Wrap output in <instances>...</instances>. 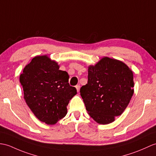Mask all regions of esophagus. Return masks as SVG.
I'll use <instances>...</instances> for the list:
<instances>
[{
    "label": "esophagus",
    "instance_id": "esophagus-1",
    "mask_svg": "<svg viewBox=\"0 0 156 156\" xmlns=\"http://www.w3.org/2000/svg\"><path fill=\"white\" fill-rule=\"evenodd\" d=\"M76 90H77V92H79L80 91V85H76Z\"/></svg>",
    "mask_w": 156,
    "mask_h": 156
}]
</instances>
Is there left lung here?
<instances>
[{"instance_id": "1", "label": "left lung", "mask_w": 156, "mask_h": 156, "mask_svg": "<svg viewBox=\"0 0 156 156\" xmlns=\"http://www.w3.org/2000/svg\"><path fill=\"white\" fill-rule=\"evenodd\" d=\"M133 76L124 62L104 57L88 68V83L80 92L90 117L100 124L114 122L133 94Z\"/></svg>"}]
</instances>
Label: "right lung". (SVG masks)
I'll return each mask as SVG.
<instances>
[{
	"mask_svg": "<svg viewBox=\"0 0 156 156\" xmlns=\"http://www.w3.org/2000/svg\"><path fill=\"white\" fill-rule=\"evenodd\" d=\"M69 76L46 56H36L20 76L24 98L39 120L54 124L67 114L70 100L77 94L68 83Z\"/></svg>",
	"mask_w": 156,
	"mask_h": 156,
	"instance_id": "1",
	"label": "right lung"
}]
</instances>
